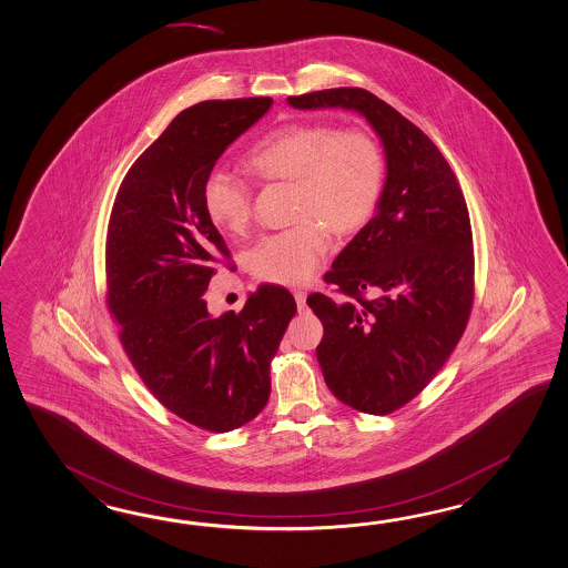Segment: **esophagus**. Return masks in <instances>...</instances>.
<instances>
[{
  "label": "esophagus",
  "instance_id": "34e87169",
  "mask_svg": "<svg viewBox=\"0 0 568 568\" xmlns=\"http://www.w3.org/2000/svg\"><path fill=\"white\" fill-rule=\"evenodd\" d=\"M293 295H295V302H297V310H300V312H303V310L307 307V305H305V300H307V293H305V291L297 290L295 291V293H293Z\"/></svg>",
  "mask_w": 568,
  "mask_h": 568
}]
</instances>
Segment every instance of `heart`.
I'll return each mask as SVG.
<instances>
[{
	"mask_svg": "<svg viewBox=\"0 0 568 568\" xmlns=\"http://www.w3.org/2000/svg\"><path fill=\"white\" fill-rule=\"evenodd\" d=\"M244 166L265 181L293 183L295 226L268 234L248 254L254 277L302 285L329 251V234L348 236L365 226L385 183V154L365 130L326 124H287L258 140ZM205 215L227 234L251 224V191L239 176L215 169L203 181Z\"/></svg>",
	"mask_w": 568,
	"mask_h": 568,
	"instance_id": "b5f03b06",
	"label": "heart"
}]
</instances>
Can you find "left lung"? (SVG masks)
<instances>
[{
    "label": "left lung",
    "mask_w": 568,
    "mask_h": 568,
    "mask_svg": "<svg viewBox=\"0 0 568 568\" xmlns=\"http://www.w3.org/2000/svg\"><path fill=\"white\" fill-rule=\"evenodd\" d=\"M287 103L353 110L385 151L377 214L324 275L338 297H307L324 324L315 354L329 392L358 412L385 416L436 377L467 328L475 293L467 202L438 146L371 91L324 89Z\"/></svg>",
    "instance_id": "obj_1"
}]
</instances>
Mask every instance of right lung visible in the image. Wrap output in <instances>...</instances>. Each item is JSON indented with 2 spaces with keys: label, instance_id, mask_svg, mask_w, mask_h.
<instances>
[{
  "label": "right lung",
  "instance_id": "right-lung-1",
  "mask_svg": "<svg viewBox=\"0 0 568 568\" xmlns=\"http://www.w3.org/2000/svg\"><path fill=\"white\" fill-rule=\"evenodd\" d=\"M271 103L183 110L130 166L108 226V307L128 358L169 412L207 432L240 428L263 412L271 361L297 312L290 291L268 283L240 314L214 317L203 297L217 263L230 258L203 210V181Z\"/></svg>",
  "mask_w": 568,
  "mask_h": 568
}]
</instances>
